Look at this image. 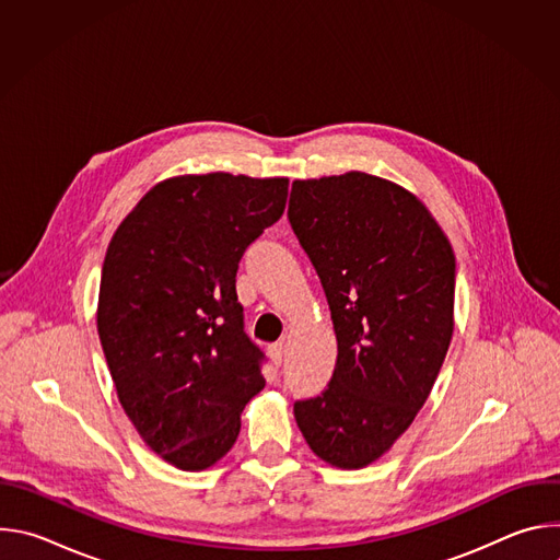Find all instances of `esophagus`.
Masks as SVG:
<instances>
[{
    "label": "esophagus",
    "instance_id": "1",
    "mask_svg": "<svg viewBox=\"0 0 560 560\" xmlns=\"http://www.w3.org/2000/svg\"><path fill=\"white\" fill-rule=\"evenodd\" d=\"M268 354H270V359H272L275 365H281V363H283V357H285V346H283V343H275V346L268 348Z\"/></svg>",
    "mask_w": 560,
    "mask_h": 560
}]
</instances>
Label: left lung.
I'll use <instances>...</instances> for the list:
<instances>
[{"label":"left lung","instance_id":"obj_1","mask_svg":"<svg viewBox=\"0 0 560 560\" xmlns=\"http://www.w3.org/2000/svg\"><path fill=\"white\" fill-rule=\"evenodd\" d=\"M288 219L339 348L328 389L299 401L294 419L318 458L361 469L392 450L434 387L454 332V250L415 192L359 171L294 179Z\"/></svg>","mask_w":560,"mask_h":560}]
</instances>
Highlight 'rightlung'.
I'll return each mask as SVG.
<instances>
[{"label":"right lung","instance_id":"1","mask_svg":"<svg viewBox=\"0 0 560 560\" xmlns=\"http://www.w3.org/2000/svg\"><path fill=\"white\" fill-rule=\"evenodd\" d=\"M285 199L288 177H168L108 244L97 332L117 398L141 441L184 471L230 452L246 404L266 387L234 277Z\"/></svg>","mask_w":560,"mask_h":560}]
</instances>
